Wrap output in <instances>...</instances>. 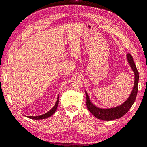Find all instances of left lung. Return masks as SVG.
I'll list each match as a JSON object with an SVG mask.
<instances>
[{"instance_id": "left-lung-1", "label": "left lung", "mask_w": 147, "mask_h": 147, "mask_svg": "<svg viewBox=\"0 0 147 147\" xmlns=\"http://www.w3.org/2000/svg\"><path fill=\"white\" fill-rule=\"evenodd\" d=\"M126 56H127L128 63L134 73V75H135V78L134 79L135 80H134V85L132 91H131L128 98L123 104H121L120 106L115 107V108L108 109H102L98 108V107L94 106L90 101L88 94L86 91L87 100L86 105L88 107V109L95 117L100 119V120L112 121L121 118V117L125 115L130 110L131 106L133 105L134 102H135L138 90L139 73L131 54L128 53Z\"/></svg>"}]
</instances>
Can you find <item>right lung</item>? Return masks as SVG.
Here are the masks:
<instances>
[{"label":"right lung","mask_w":147,"mask_h":147,"mask_svg":"<svg viewBox=\"0 0 147 147\" xmlns=\"http://www.w3.org/2000/svg\"><path fill=\"white\" fill-rule=\"evenodd\" d=\"M58 102H59V94L58 96V98H57L56 102L55 104V105L54 106V107L52 108L51 110L49 111L48 112H47L46 113L43 114L41 115H39V116H27V117H28L30 119H34V120H39V119H44L46 118H48L49 117H51L52 115L55 113V111H56L57 108H58Z\"/></svg>","instance_id":"add662e5"}]
</instances>
